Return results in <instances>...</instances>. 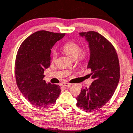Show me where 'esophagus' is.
I'll return each instance as SVG.
<instances>
[{"instance_id":"obj_1","label":"esophagus","mask_w":133,"mask_h":133,"mask_svg":"<svg viewBox=\"0 0 133 133\" xmlns=\"http://www.w3.org/2000/svg\"><path fill=\"white\" fill-rule=\"evenodd\" d=\"M73 84H71V83H64V87H71V85H72Z\"/></svg>"}]
</instances>
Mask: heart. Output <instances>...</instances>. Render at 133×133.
<instances>
[{
	"label": "heart",
	"mask_w": 133,
	"mask_h": 133,
	"mask_svg": "<svg viewBox=\"0 0 133 133\" xmlns=\"http://www.w3.org/2000/svg\"><path fill=\"white\" fill-rule=\"evenodd\" d=\"M62 49L64 52L73 59L77 58L79 61H85L89 56V50L87 48H81L77 43L74 41H69L64 44ZM52 59L55 60L57 58V53L53 51L52 54Z\"/></svg>",
	"instance_id": "obj_1"
}]
</instances>
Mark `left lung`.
<instances>
[{
	"label": "left lung",
	"instance_id": "obj_1",
	"mask_svg": "<svg viewBox=\"0 0 133 133\" xmlns=\"http://www.w3.org/2000/svg\"><path fill=\"white\" fill-rule=\"evenodd\" d=\"M89 42L90 58L87 68L93 81L89 88L82 89L77 106L87 112L103 107L114 94L120 78V66L117 51L107 38L94 31L80 32Z\"/></svg>",
	"mask_w": 133,
	"mask_h": 133
}]
</instances>
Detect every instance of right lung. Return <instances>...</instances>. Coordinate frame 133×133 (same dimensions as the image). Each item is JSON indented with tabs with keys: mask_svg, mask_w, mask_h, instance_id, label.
<instances>
[{
	"mask_svg": "<svg viewBox=\"0 0 133 133\" xmlns=\"http://www.w3.org/2000/svg\"><path fill=\"white\" fill-rule=\"evenodd\" d=\"M65 33L40 30L21 44L15 61V77L18 89L27 100L38 107L55 103L60 94L58 85L46 83L44 69L50 65L51 49Z\"/></svg>",
	"mask_w": 133,
	"mask_h": 133,
	"instance_id": "add662e5",
	"label": "right lung"
}]
</instances>
